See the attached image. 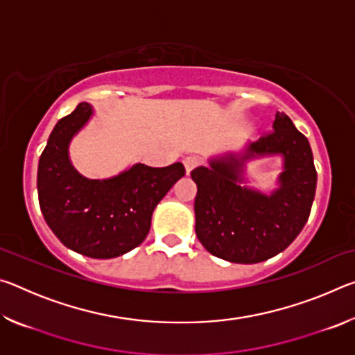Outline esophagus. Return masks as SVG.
<instances>
[{
	"label": "esophagus",
	"mask_w": 355,
	"mask_h": 355,
	"mask_svg": "<svg viewBox=\"0 0 355 355\" xmlns=\"http://www.w3.org/2000/svg\"><path fill=\"white\" fill-rule=\"evenodd\" d=\"M183 164H184L186 173H189L192 169H196V167L200 164V159L196 158V156H186V158L183 159Z\"/></svg>",
	"instance_id": "obj_1"
}]
</instances>
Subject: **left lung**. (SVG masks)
<instances>
[{
  "instance_id": "8db88e82",
  "label": "left lung",
  "mask_w": 355,
  "mask_h": 355,
  "mask_svg": "<svg viewBox=\"0 0 355 355\" xmlns=\"http://www.w3.org/2000/svg\"><path fill=\"white\" fill-rule=\"evenodd\" d=\"M280 153L286 158L281 188L268 198L237 184L245 159ZM197 184L196 235L214 257L232 263H260L290 245L309 220L316 169L309 139L285 112L272 130L250 144L243 158L213 159L191 172Z\"/></svg>"
}]
</instances>
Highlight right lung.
Returning a JSON list of instances; mask_svg holds the SVG:
<instances>
[{"instance_id": "1", "label": "right lung", "mask_w": 355, "mask_h": 355, "mask_svg": "<svg viewBox=\"0 0 355 355\" xmlns=\"http://www.w3.org/2000/svg\"><path fill=\"white\" fill-rule=\"evenodd\" d=\"M92 116L80 103L62 117L40 155L37 192L42 214L64 245L91 258L127 254L146 239L152 213L184 175V166L136 164L110 180H87L69 161V142Z\"/></svg>"}]
</instances>
